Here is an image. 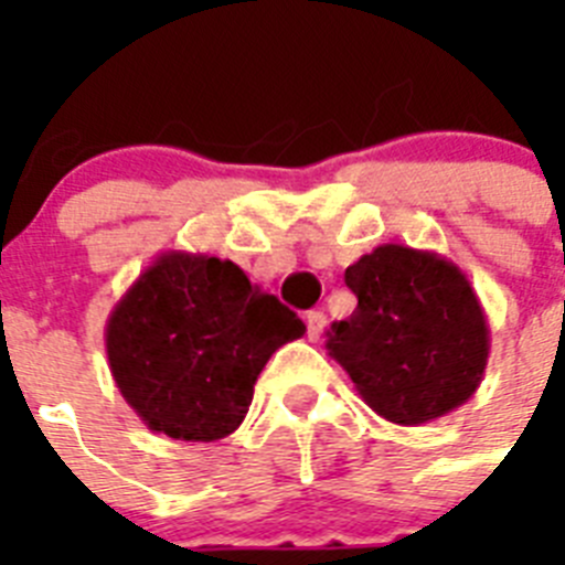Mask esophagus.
Listing matches in <instances>:
<instances>
[{
	"label": "esophagus",
	"mask_w": 565,
	"mask_h": 565,
	"mask_svg": "<svg viewBox=\"0 0 565 565\" xmlns=\"http://www.w3.org/2000/svg\"><path fill=\"white\" fill-rule=\"evenodd\" d=\"M306 326H308V339H311V342H317V339L322 337V331H326L328 317L322 311H311L306 317Z\"/></svg>",
	"instance_id": "esophagus-1"
}]
</instances>
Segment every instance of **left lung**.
Wrapping results in <instances>:
<instances>
[{
  "instance_id": "1",
  "label": "left lung",
  "mask_w": 565,
  "mask_h": 565,
  "mask_svg": "<svg viewBox=\"0 0 565 565\" xmlns=\"http://www.w3.org/2000/svg\"><path fill=\"white\" fill-rule=\"evenodd\" d=\"M344 286L356 294V311L333 322L326 348L371 411L416 427L478 391L489 326L452 259L384 243L348 266Z\"/></svg>"
}]
</instances>
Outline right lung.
Returning <instances> with one entry per match:
<instances>
[{
	"mask_svg": "<svg viewBox=\"0 0 565 565\" xmlns=\"http://www.w3.org/2000/svg\"><path fill=\"white\" fill-rule=\"evenodd\" d=\"M302 333V319L232 259L163 252L118 299L104 342L118 391L149 430L217 441L246 418L271 353Z\"/></svg>",
	"mask_w": 565,
	"mask_h": 565,
	"instance_id": "obj_1",
	"label": "right lung"
}]
</instances>
